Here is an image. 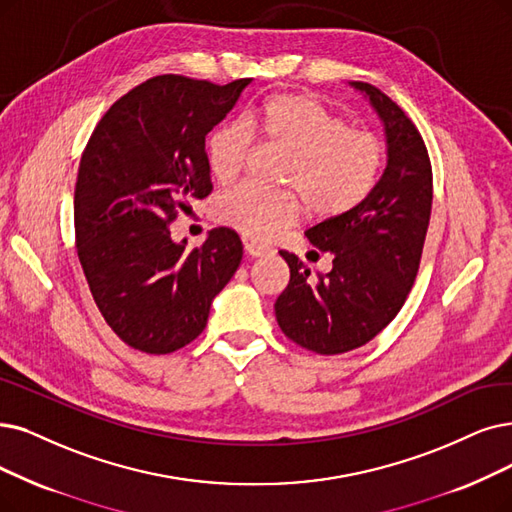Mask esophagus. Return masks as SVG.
I'll return each mask as SVG.
<instances>
[{
	"label": "esophagus",
	"mask_w": 512,
	"mask_h": 512,
	"mask_svg": "<svg viewBox=\"0 0 512 512\" xmlns=\"http://www.w3.org/2000/svg\"><path fill=\"white\" fill-rule=\"evenodd\" d=\"M245 254L256 258V256L267 254V248H264V245H258V243H245Z\"/></svg>",
	"instance_id": "obj_1"
}]
</instances>
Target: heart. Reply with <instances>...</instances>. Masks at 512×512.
<instances>
[{
	"label": "heart",
	"mask_w": 512,
	"mask_h": 512,
	"mask_svg": "<svg viewBox=\"0 0 512 512\" xmlns=\"http://www.w3.org/2000/svg\"><path fill=\"white\" fill-rule=\"evenodd\" d=\"M248 128L264 145L288 155L279 182L292 189L269 193L241 185L218 199V220L250 239L267 241L292 227L304 214V203L321 220L353 212L374 191L384 166V142L378 134L349 128L344 117L304 94L271 96L248 119ZM250 153L248 130L239 124L218 126L206 142L212 178L229 185Z\"/></svg>",
	"instance_id": "heart-1"
}]
</instances>
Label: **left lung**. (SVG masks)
Masks as SVG:
<instances>
[{
  "mask_svg": "<svg viewBox=\"0 0 512 512\" xmlns=\"http://www.w3.org/2000/svg\"><path fill=\"white\" fill-rule=\"evenodd\" d=\"M351 86L382 119L386 168L359 208L304 233L319 252L332 254L330 273L311 277L294 254L279 252L290 283L275 302L277 323L319 355L359 349L395 319L414 285L433 206L431 159L412 119L376 86Z\"/></svg>",
  "mask_w": 512,
  "mask_h": 512,
  "instance_id": "obj_1",
  "label": "left lung"
}]
</instances>
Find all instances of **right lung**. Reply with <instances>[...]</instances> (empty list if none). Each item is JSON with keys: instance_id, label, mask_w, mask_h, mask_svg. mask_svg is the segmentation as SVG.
<instances>
[{"instance_id": "1", "label": "right lung", "mask_w": 512, "mask_h": 512, "mask_svg": "<svg viewBox=\"0 0 512 512\" xmlns=\"http://www.w3.org/2000/svg\"><path fill=\"white\" fill-rule=\"evenodd\" d=\"M250 81L151 77L113 102L81 155L77 256L100 315L136 351L168 355L193 342L239 267L233 229L218 227L187 252L170 224L212 193L206 136Z\"/></svg>"}]
</instances>
